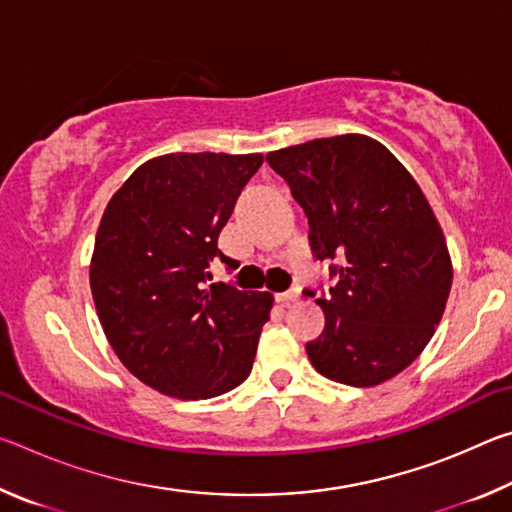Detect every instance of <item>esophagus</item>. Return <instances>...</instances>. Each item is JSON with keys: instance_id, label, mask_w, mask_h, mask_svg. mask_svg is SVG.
Listing matches in <instances>:
<instances>
[{"instance_id": "1", "label": "esophagus", "mask_w": 512, "mask_h": 512, "mask_svg": "<svg viewBox=\"0 0 512 512\" xmlns=\"http://www.w3.org/2000/svg\"><path fill=\"white\" fill-rule=\"evenodd\" d=\"M298 298H300V287H291L289 291L277 293V302H282V305H291V302H296Z\"/></svg>"}]
</instances>
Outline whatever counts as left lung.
I'll return each mask as SVG.
<instances>
[{
    "label": "left lung",
    "instance_id": "1",
    "mask_svg": "<svg viewBox=\"0 0 512 512\" xmlns=\"http://www.w3.org/2000/svg\"><path fill=\"white\" fill-rule=\"evenodd\" d=\"M309 219V246L332 262L309 361L339 384L395 377L427 348L452 289L443 230L395 155L363 135L311 140L266 155ZM339 261V265H334Z\"/></svg>",
    "mask_w": 512,
    "mask_h": 512
}]
</instances>
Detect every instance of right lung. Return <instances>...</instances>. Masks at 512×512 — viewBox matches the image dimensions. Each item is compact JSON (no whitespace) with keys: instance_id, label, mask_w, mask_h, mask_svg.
I'll list each match as a JSON object with an SVG mask.
<instances>
[{"instance_id":"1","label":"right lung","mask_w":512,"mask_h":512,"mask_svg":"<svg viewBox=\"0 0 512 512\" xmlns=\"http://www.w3.org/2000/svg\"><path fill=\"white\" fill-rule=\"evenodd\" d=\"M262 153H169L142 164L110 198L90 287L119 361L164 395L207 400L253 370L273 296L214 282L212 264Z\"/></svg>"}]
</instances>
